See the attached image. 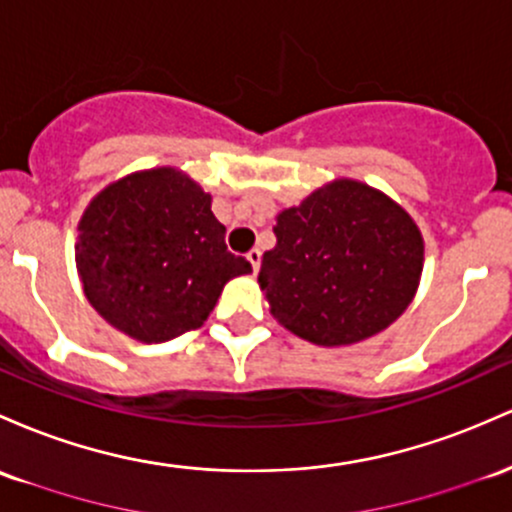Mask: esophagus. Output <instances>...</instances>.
<instances>
[{"mask_svg": "<svg viewBox=\"0 0 512 512\" xmlns=\"http://www.w3.org/2000/svg\"><path fill=\"white\" fill-rule=\"evenodd\" d=\"M247 262L252 265V272L257 274V269H260V262H262V252L260 250H250V252H247Z\"/></svg>", "mask_w": 512, "mask_h": 512, "instance_id": "esophagus-1", "label": "esophagus"}]
</instances>
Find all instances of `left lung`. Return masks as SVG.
I'll return each instance as SVG.
<instances>
[{"label":"left lung","instance_id":"1","mask_svg":"<svg viewBox=\"0 0 512 512\" xmlns=\"http://www.w3.org/2000/svg\"><path fill=\"white\" fill-rule=\"evenodd\" d=\"M260 289L289 333L323 347L386 330L420 286L425 240L401 204L357 179H333L277 213Z\"/></svg>","mask_w":512,"mask_h":512}]
</instances>
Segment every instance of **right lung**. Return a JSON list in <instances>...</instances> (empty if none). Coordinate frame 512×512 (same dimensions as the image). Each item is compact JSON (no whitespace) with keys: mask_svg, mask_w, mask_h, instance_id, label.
I'll return each instance as SVG.
<instances>
[{"mask_svg":"<svg viewBox=\"0 0 512 512\" xmlns=\"http://www.w3.org/2000/svg\"><path fill=\"white\" fill-rule=\"evenodd\" d=\"M75 262L94 311L148 345L201 328L223 286L252 272L228 252L211 194L179 167L106 184L77 223Z\"/></svg>","mask_w":512,"mask_h":512,"instance_id":"obj_1","label":"right lung"}]
</instances>
